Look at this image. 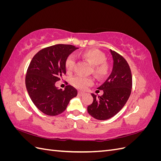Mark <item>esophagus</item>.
Returning <instances> with one entry per match:
<instances>
[{
	"label": "esophagus",
	"instance_id": "esophagus-1",
	"mask_svg": "<svg viewBox=\"0 0 161 161\" xmlns=\"http://www.w3.org/2000/svg\"><path fill=\"white\" fill-rule=\"evenodd\" d=\"M85 95V92H81V91H79L78 92V95L79 96H82V95Z\"/></svg>",
	"mask_w": 161,
	"mask_h": 161
}]
</instances>
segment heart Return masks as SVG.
<instances>
[{
	"label": "heart",
	"instance_id": "heart-1",
	"mask_svg": "<svg viewBox=\"0 0 161 161\" xmlns=\"http://www.w3.org/2000/svg\"><path fill=\"white\" fill-rule=\"evenodd\" d=\"M82 59L88 62L92 66V72L100 79L105 77L109 72V65L105 61V54L99 50L91 49L82 52L80 55ZM75 57L70 55L65 61V67L68 72H71L75 66ZM71 84L79 89H85L87 86L93 83V79L91 77H85L82 76H76L70 80Z\"/></svg>",
	"mask_w": 161,
	"mask_h": 161
}]
</instances>
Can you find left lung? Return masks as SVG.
<instances>
[{"label":"left lung","instance_id":"1","mask_svg":"<svg viewBox=\"0 0 161 161\" xmlns=\"http://www.w3.org/2000/svg\"><path fill=\"white\" fill-rule=\"evenodd\" d=\"M113 57L112 72L104 83L98 87L103 94L98 96L92 93L93 101L87 111L92 118L106 120L116 115L128 100L132 87V76L128 63L118 53L110 50Z\"/></svg>","mask_w":161,"mask_h":161}]
</instances>
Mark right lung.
Listing matches in <instances>:
<instances>
[{
  "mask_svg": "<svg viewBox=\"0 0 161 161\" xmlns=\"http://www.w3.org/2000/svg\"><path fill=\"white\" fill-rule=\"evenodd\" d=\"M78 47L56 44L39 51L33 56L27 70L25 85L31 101L37 108L47 115L62 114L70 101L77 95V90L67 85L64 90L55 86L66 75L65 61Z\"/></svg>",
  "mask_w": 161,
  "mask_h": 161,
  "instance_id": "obj_1",
  "label": "right lung"
}]
</instances>
